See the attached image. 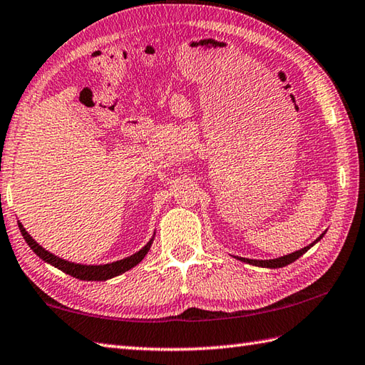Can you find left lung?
<instances>
[{"label": "left lung", "mask_w": 365, "mask_h": 365, "mask_svg": "<svg viewBox=\"0 0 365 365\" xmlns=\"http://www.w3.org/2000/svg\"><path fill=\"white\" fill-rule=\"evenodd\" d=\"M324 234H326V231H324L323 234H321L317 240H313L310 245H307V247H304V248H301V250H297V252H294V253H289V255L280 256V258H274V259H248V258H240V256H232V258L239 259V261H242V262L252 264V266L266 267V269H280V267L288 266V264L294 262L296 259L301 258V256H302L304 253L309 252V250H310L313 245L318 244V242L324 237Z\"/></svg>", "instance_id": "obj_1"}]
</instances>
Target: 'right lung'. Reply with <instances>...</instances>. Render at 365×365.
Masks as SVG:
<instances>
[{
	"label": "right lung",
	"instance_id": "1",
	"mask_svg": "<svg viewBox=\"0 0 365 365\" xmlns=\"http://www.w3.org/2000/svg\"><path fill=\"white\" fill-rule=\"evenodd\" d=\"M17 225H19V230H20L21 235H24L26 244L30 245V248L39 256L42 261H46L47 264H50V266L63 270L64 274L76 277V278H78V280H85V282H106V280H110V278H113V277L125 274L126 270H130L134 266H138V264L145 258L147 253L150 252V247H152L153 240H155V232H153V237L150 239L147 244L139 250V252H135L131 256H128V258H123V259L107 262V264H78V262L63 259V258H60V256L47 252L46 248H42L38 242H36L31 235L28 234V231L25 230L24 225H21L20 221Z\"/></svg>",
	"mask_w": 365,
	"mask_h": 365
}]
</instances>
